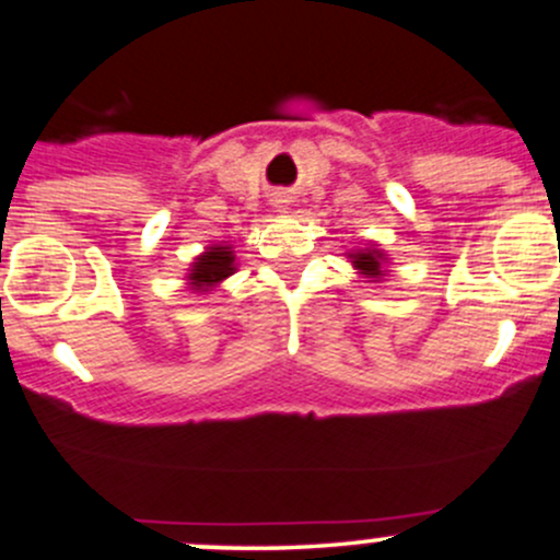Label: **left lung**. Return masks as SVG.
<instances>
[{"mask_svg": "<svg viewBox=\"0 0 560 560\" xmlns=\"http://www.w3.org/2000/svg\"><path fill=\"white\" fill-rule=\"evenodd\" d=\"M348 257H353V266L359 268L364 276H370V279H380V276H383V270H380L383 257H380L377 249H361V252H355V255H348Z\"/></svg>", "mask_w": 560, "mask_h": 560, "instance_id": "obj_1", "label": "left lung"}]
</instances>
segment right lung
<instances>
[{
  "label": "right lung",
  "mask_w": 560,
  "mask_h": 560,
  "mask_svg": "<svg viewBox=\"0 0 560 560\" xmlns=\"http://www.w3.org/2000/svg\"><path fill=\"white\" fill-rule=\"evenodd\" d=\"M233 249L231 247H210V252H205L201 257H196L194 268H190V287L199 292H207L210 287L218 284V281H223L225 276H231L233 270Z\"/></svg>",
  "instance_id": "1"
}]
</instances>
